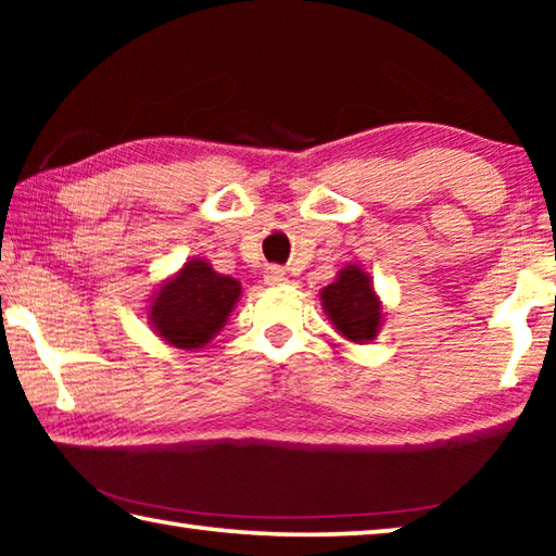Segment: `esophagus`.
<instances>
[{
	"instance_id": "34e87169",
	"label": "esophagus",
	"mask_w": 556,
	"mask_h": 556,
	"mask_svg": "<svg viewBox=\"0 0 556 556\" xmlns=\"http://www.w3.org/2000/svg\"><path fill=\"white\" fill-rule=\"evenodd\" d=\"M265 285H269V287H281V285H287V275H285V269H279V267H267V271H265Z\"/></svg>"
}]
</instances>
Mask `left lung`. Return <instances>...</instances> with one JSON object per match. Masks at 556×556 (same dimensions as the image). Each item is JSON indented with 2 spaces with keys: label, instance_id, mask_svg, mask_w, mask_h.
Wrapping results in <instances>:
<instances>
[{
  "label": "left lung",
  "instance_id": "8db88e82",
  "mask_svg": "<svg viewBox=\"0 0 556 556\" xmlns=\"http://www.w3.org/2000/svg\"><path fill=\"white\" fill-rule=\"evenodd\" d=\"M318 296L328 321L351 343H370L380 333L382 301L361 265H345Z\"/></svg>",
  "mask_w": 556,
  "mask_h": 556
}]
</instances>
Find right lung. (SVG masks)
Segmentation results:
<instances>
[{
  "mask_svg": "<svg viewBox=\"0 0 556 556\" xmlns=\"http://www.w3.org/2000/svg\"><path fill=\"white\" fill-rule=\"evenodd\" d=\"M240 294L238 279L218 275L205 260L191 257L159 285L149 299L147 318L164 343L199 351L220 333Z\"/></svg>",
  "mask_w": 556,
  "mask_h": 556,
  "instance_id": "obj_1",
  "label": "right lung"
}]
</instances>
